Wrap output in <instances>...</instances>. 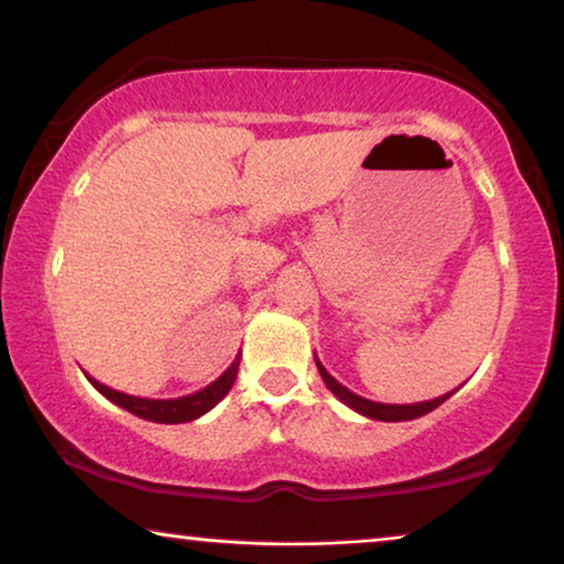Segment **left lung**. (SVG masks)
Returning a JSON list of instances; mask_svg holds the SVG:
<instances>
[{"label":"left lung","mask_w":564,"mask_h":564,"mask_svg":"<svg viewBox=\"0 0 564 564\" xmlns=\"http://www.w3.org/2000/svg\"><path fill=\"white\" fill-rule=\"evenodd\" d=\"M316 368H319V376H322L324 383H327L329 391L335 393L337 399L345 403V406H350L352 411H358V414L368 416V419H376V422H409V419H419V416L430 414V411L437 409L440 403L447 401L449 395L457 391V388H455V391L437 395V399H432V401H422V403H378V401L362 399V395L352 393L350 388H345L343 383H339V380L329 376L327 368H324L319 360H316Z\"/></svg>","instance_id":"left-lung-1"}]
</instances>
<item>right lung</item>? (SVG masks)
<instances>
[{"label": "right lung", "instance_id": "obj_1", "mask_svg": "<svg viewBox=\"0 0 564 564\" xmlns=\"http://www.w3.org/2000/svg\"><path fill=\"white\" fill-rule=\"evenodd\" d=\"M237 368H240V358H235V362L229 365V368L221 372L214 383H209L196 393L181 395V399H140V395L115 391V388L99 383V380L91 376L86 378H89V383L97 388L101 395H107L109 401L117 403V406H122L124 411H130L134 416L148 419V422H155V424H184L204 416L206 411H212L221 399H225L229 388L235 386Z\"/></svg>", "mask_w": 564, "mask_h": 564}]
</instances>
